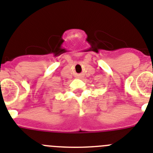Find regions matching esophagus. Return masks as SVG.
<instances>
[{"label":"esophagus","instance_id":"34e87169","mask_svg":"<svg viewBox=\"0 0 153 153\" xmlns=\"http://www.w3.org/2000/svg\"><path fill=\"white\" fill-rule=\"evenodd\" d=\"M76 77H77V78H81V77H82V76H81V75H77Z\"/></svg>","mask_w":153,"mask_h":153}]
</instances>
